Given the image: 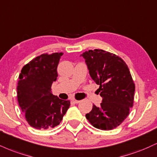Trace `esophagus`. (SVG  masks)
Listing matches in <instances>:
<instances>
[{
    "label": "esophagus",
    "mask_w": 157,
    "mask_h": 157,
    "mask_svg": "<svg viewBox=\"0 0 157 157\" xmlns=\"http://www.w3.org/2000/svg\"><path fill=\"white\" fill-rule=\"evenodd\" d=\"M72 100V101L74 103H75V104H77V103H79V102H80V100H77V99H71Z\"/></svg>",
    "instance_id": "1"
}]
</instances>
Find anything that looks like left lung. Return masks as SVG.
I'll return each instance as SVG.
<instances>
[{"mask_svg":"<svg viewBox=\"0 0 157 157\" xmlns=\"http://www.w3.org/2000/svg\"><path fill=\"white\" fill-rule=\"evenodd\" d=\"M86 60L93 80L99 85L102 102L86 117L92 126L101 130L116 128L129 116L133 106L135 86L129 68L121 58L103 50L86 51Z\"/></svg>","mask_w":157,"mask_h":157,"instance_id":"obj_1","label":"left lung"}]
</instances>
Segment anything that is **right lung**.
<instances>
[{
    "mask_svg": "<svg viewBox=\"0 0 157 157\" xmlns=\"http://www.w3.org/2000/svg\"><path fill=\"white\" fill-rule=\"evenodd\" d=\"M63 52L37 56L22 67L19 75L17 100L28 124L37 129H48L59 125L70 106L51 92L57 80V67Z\"/></svg>",
    "mask_w": 157,
    "mask_h": 157,
    "instance_id": "add662e5",
    "label": "right lung"
}]
</instances>
